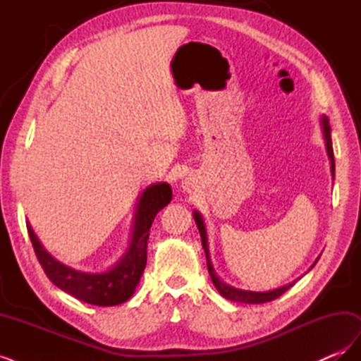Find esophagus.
I'll return each mask as SVG.
<instances>
[{
  "mask_svg": "<svg viewBox=\"0 0 361 361\" xmlns=\"http://www.w3.org/2000/svg\"><path fill=\"white\" fill-rule=\"evenodd\" d=\"M190 185H191L190 182H185V187H190Z\"/></svg>",
  "mask_w": 361,
  "mask_h": 361,
  "instance_id": "34e87169",
  "label": "esophagus"
}]
</instances>
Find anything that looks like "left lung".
<instances>
[{
  "mask_svg": "<svg viewBox=\"0 0 361 361\" xmlns=\"http://www.w3.org/2000/svg\"><path fill=\"white\" fill-rule=\"evenodd\" d=\"M321 125H322V134L325 138V146H326V154H329L330 158V164H331V176L334 178V154H333V146H331V128H330V122H329V117L322 116L321 117ZM194 220L195 224L199 227V232H200V238H202V245L204 250V255H206V264H207V271H209V276L212 279L214 286L216 288V290L221 293V297L231 300V301H236V302H245V304H262V302H268L279 298L281 293H285L290 286H293V283L297 281H292L288 283V285L277 288V289H272L268 292H253V290H243V289H236L231 285H226L223 280H220L215 274V269L212 267V262H211V256H209V247H207V235H206V227H204V221L202 215L194 211ZM319 260V257L313 262V265L310 267V269L316 265V262Z\"/></svg>",
  "mask_w": 361,
  "mask_h": 361,
  "instance_id": "1",
  "label": "left lung"
}]
</instances>
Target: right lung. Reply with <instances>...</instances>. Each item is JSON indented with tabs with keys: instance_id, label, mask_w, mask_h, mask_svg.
Returning a JSON list of instances; mask_svg holds the SVG:
<instances>
[{
	"instance_id": "right-lung-1",
	"label": "right lung",
	"mask_w": 361,
	"mask_h": 361,
	"mask_svg": "<svg viewBox=\"0 0 361 361\" xmlns=\"http://www.w3.org/2000/svg\"><path fill=\"white\" fill-rule=\"evenodd\" d=\"M171 200V187L166 182L149 185L141 192L134 216L133 235L125 255L104 272H82L63 265L43 248L27 223L32 248L48 279L72 297L94 305H117L133 297L147 260L149 231L157 214Z\"/></svg>"
}]
</instances>
